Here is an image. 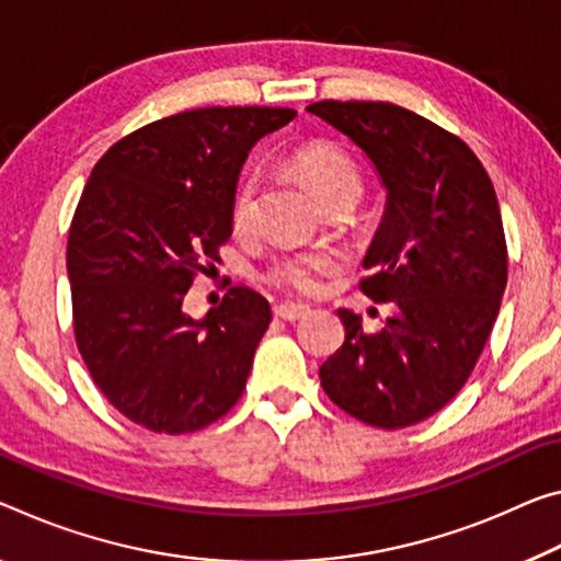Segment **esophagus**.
I'll return each mask as SVG.
<instances>
[{
  "label": "esophagus",
  "mask_w": 561,
  "mask_h": 561,
  "mask_svg": "<svg viewBox=\"0 0 561 561\" xmlns=\"http://www.w3.org/2000/svg\"><path fill=\"white\" fill-rule=\"evenodd\" d=\"M312 309L307 305H295V301H284V305L274 307V317L284 319V322H297V319H305Z\"/></svg>",
  "instance_id": "esophagus-1"
}]
</instances>
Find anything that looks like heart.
I'll return each mask as SVG.
<instances>
[{"label": "heart", "instance_id": "b5f03b06", "mask_svg": "<svg viewBox=\"0 0 561 561\" xmlns=\"http://www.w3.org/2000/svg\"><path fill=\"white\" fill-rule=\"evenodd\" d=\"M295 169L314 186L319 197L329 202L334 194L344 190H362L357 167L340 147L329 141H312L295 154ZM256 197H260V182L254 174L242 176L232 197V225L237 232H247L256 221ZM334 270V260L327 254H289L274 262L270 270L272 284L299 291V295H317L322 289V277Z\"/></svg>", "mask_w": 561, "mask_h": 561}]
</instances>
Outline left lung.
I'll return each instance as SVG.
<instances>
[{
    "label": "left lung",
    "mask_w": 561,
    "mask_h": 561,
    "mask_svg": "<svg viewBox=\"0 0 561 561\" xmlns=\"http://www.w3.org/2000/svg\"><path fill=\"white\" fill-rule=\"evenodd\" d=\"M375 164L385 217L362 291L394 301L377 334L340 309L344 344L319 367L327 397L369 426L402 430L451 402L472 375L506 287V242L492 180L447 129L389 102L307 106Z\"/></svg>",
    "instance_id": "obj_1"
}]
</instances>
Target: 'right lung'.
Listing matches in <instances>:
<instances>
[{"label": "right lung", "mask_w": 561, "mask_h": 561, "mask_svg": "<svg viewBox=\"0 0 561 561\" xmlns=\"http://www.w3.org/2000/svg\"><path fill=\"white\" fill-rule=\"evenodd\" d=\"M297 117L207 106L131 131L92 169L67 242L75 336L94 385L145 430L186 434L242 397L270 301L232 287L202 319L184 295L232 237L249 149Z\"/></svg>", "instance_id": "1"}]
</instances>
